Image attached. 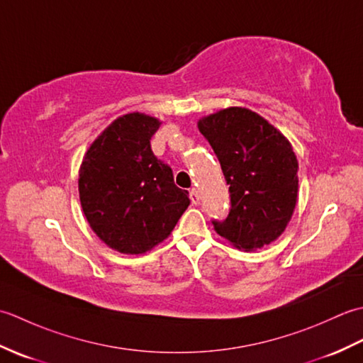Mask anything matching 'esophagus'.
<instances>
[{
    "label": "esophagus",
    "mask_w": 363,
    "mask_h": 363,
    "mask_svg": "<svg viewBox=\"0 0 363 363\" xmlns=\"http://www.w3.org/2000/svg\"><path fill=\"white\" fill-rule=\"evenodd\" d=\"M189 196H190V201H191V204H198L199 203V194H198V190L196 189H191L190 190V194H189Z\"/></svg>",
    "instance_id": "1"
}]
</instances>
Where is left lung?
Instances as JSON below:
<instances>
[{"label": "left lung", "mask_w": 363, "mask_h": 363, "mask_svg": "<svg viewBox=\"0 0 363 363\" xmlns=\"http://www.w3.org/2000/svg\"><path fill=\"white\" fill-rule=\"evenodd\" d=\"M229 186L230 211L215 220L217 234L254 251L279 237L298 201V160L273 125L245 107H228L198 121Z\"/></svg>", "instance_id": "obj_1"}]
</instances>
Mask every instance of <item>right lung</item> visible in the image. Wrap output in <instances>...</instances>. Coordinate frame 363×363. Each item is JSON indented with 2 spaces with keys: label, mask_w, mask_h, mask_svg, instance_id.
<instances>
[{
  "label": "right lung",
  "mask_w": 363,
  "mask_h": 363,
  "mask_svg": "<svg viewBox=\"0 0 363 363\" xmlns=\"http://www.w3.org/2000/svg\"><path fill=\"white\" fill-rule=\"evenodd\" d=\"M160 121L133 112L113 120L79 168V199L94 233L123 254H143L172 234L190 204L151 150Z\"/></svg>",
  "instance_id": "right-lung-1"
}]
</instances>
